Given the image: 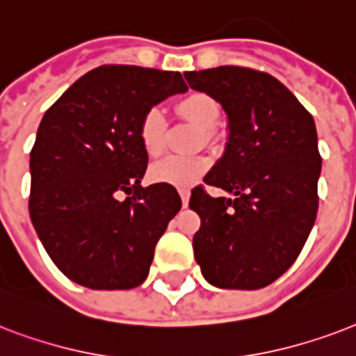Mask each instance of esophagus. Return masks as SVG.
<instances>
[{"label": "esophagus", "mask_w": 356, "mask_h": 356, "mask_svg": "<svg viewBox=\"0 0 356 356\" xmlns=\"http://www.w3.org/2000/svg\"><path fill=\"white\" fill-rule=\"evenodd\" d=\"M178 193H180V198H181V204H184V208H187V204H189V197H191V191H189L187 187H181V189H178Z\"/></svg>", "instance_id": "1"}]
</instances>
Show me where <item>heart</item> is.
Returning a JSON list of instances; mask_svg holds the SVG:
<instances>
[{"label":"heart","mask_w":356,"mask_h":356,"mask_svg":"<svg viewBox=\"0 0 356 356\" xmlns=\"http://www.w3.org/2000/svg\"><path fill=\"white\" fill-rule=\"evenodd\" d=\"M178 113L200 129H211L219 120L221 107L209 95L191 92L178 102ZM139 139L145 152L158 156L165 145V117L159 107H150L140 117ZM209 169V158L204 154L193 156H167L150 167V178L158 184L189 187L200 180Z\"/></svg>","instance_id":"obj_1"}]
</instances>
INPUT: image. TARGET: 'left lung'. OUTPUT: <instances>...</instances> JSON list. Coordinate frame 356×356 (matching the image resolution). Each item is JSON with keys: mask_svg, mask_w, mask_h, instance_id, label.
<instances>
[{"mask_svg": "<svg viewBox=\"0 0 356 356\" xmlns=\"http://www.w3.org/2000/svg\"><path fill=\"white\" fill-rule=\"evenodd\" d=\"M189 87L219 102L228 117L222 158L195 187L200 217L193 238L204 278L227 290H260L288 271L318 213L321 156L312 115L277 78L243 66L184 74Z\"/></svg>", "mask_w": 356, "mask_h": 356, "instance_id": "1", "label": "left lung"}]
</instances>
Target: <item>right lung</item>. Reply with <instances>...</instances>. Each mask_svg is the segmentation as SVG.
Returning a JSON list of instances; mask_svg holds the SVG:
<instances>
[{"instance_id":"right-lung-1","label":"right lung","mask_w":356,"mask_h":356,"mask_svg":"<svg viewBox=\"0 0 356 356\" xmlns=\"http://www.w3.org/2000/svg\"><path fill=\"white\" fill-rule=\"evenodd\" d=\"M186 90L180 72L106 65L44 113L29 159V216L49 258L76 284L129 290L148 277L181 198L169 184L140 186L148 154L139 122ZM118 192L129 197L118 201Z\"/></svg>"}]
</instances>
